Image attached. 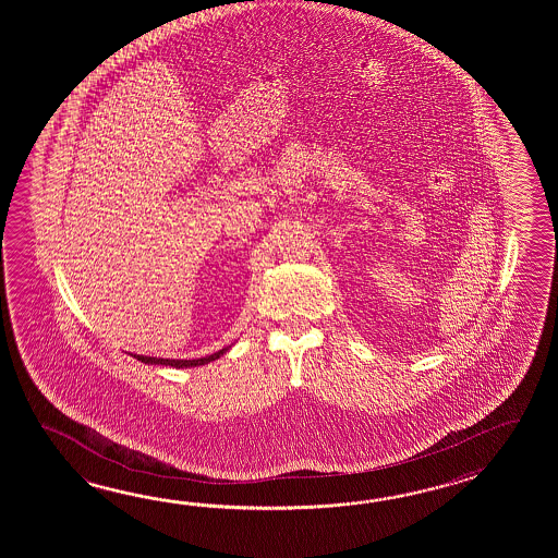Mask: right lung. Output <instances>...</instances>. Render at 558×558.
<instances>
[{
	"label": "right lung",
	"instance_id": "obj_1",
	"mask_svg": "<svg viewBox=\"0 0 558 558\" xmlns=\"http://www.w3.org/2000/svg\"><path fill=\"white\" fill-rule=\"evenodd\" d=\"M229 349H231V344H227L223 349H219V351L214 353V355L199 356V359H161V356L135 355V353L131 356H133V359H137V361H142L145 365H166V367L190 368L207 365V363H211L215 359L226 355Z\"/></svg>",
	"mask_w": 558,
	"mask_h": 558
}]
</instances>
